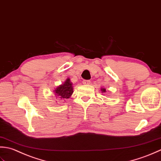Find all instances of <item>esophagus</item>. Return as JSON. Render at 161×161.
Here are the masks:
<instances>
[{
  "label": "esophagus",
  "mask_w": 161,
  "mask_h": 161,
  "mask_svg": "<svg viewBox=\"0 0 161 161\" xmlns=\"http://www.w3.org/2000/svg\"><path fill=\"white\" fill-rule=\"evenodd\" d=\"M83 85H90V80H84L83 81Z\"/></svg>",
  "instance_id": "obj_1"
}]
</instances>
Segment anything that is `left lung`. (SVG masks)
Wrapping results in <instances>:
<instances>
[{
    "instance_id": "8db88e82",
    "label": "left lung",
    "mask_w": 161,
    "mask_h": 161,
    "mask_svg": "<svg viewBox=\"0 0 161 161\" xmlns=\"http://www.w3.org/2000/svg\"><path fill=\"white\" fill-rule=\"evenodd\" d=\"M101 92H102L103 93H105V92H106V89H105V88H101Z\"/></svg>"
}]
</instances>
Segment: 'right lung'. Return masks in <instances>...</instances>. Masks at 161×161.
I'll return each mask as SVG.
<instances>
[{"instance_id":"obj_1","label":"right lung","mask_w":161,"mask_h":161,"mask_svg":"<svg viewBox=\"0 0 161 161\" xmlns=\"http://www.w3.org/2000/svg\"><path fill=\"white\" fill-rule=\"evenodd\" d=\"M72 85L73 84L70 81L69 78H68L63 83L58 86L53 91L56 98H60V99L64 101L65 99L70 98L74 92V88Z\"/></svg>"}]
</instances>
